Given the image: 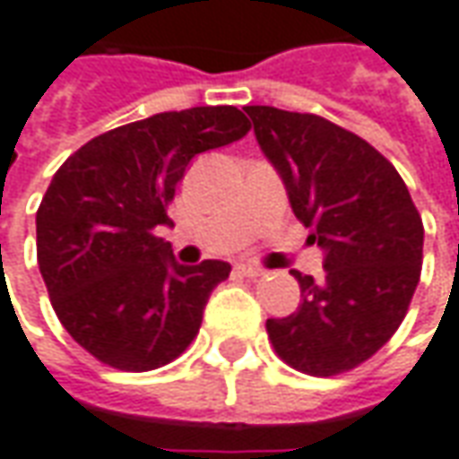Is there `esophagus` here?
Wrapping results in <instances>:
<instances>
[{"label": "esophagus", "mask_w": 459, "mask_h": 459, "mask_svg": "<svg viewBox=\"0 0 459 459\" xmlns=\"http://www.w3.org/2000/svg\"><path fill=\"white\" fill-rule=\"evenodd\" d=\"M236 272L244 274V277H262V274H267V269H262L259 264H249V262L236 264Z\"/></svg>", "instance_id": "1"}]
</instances>
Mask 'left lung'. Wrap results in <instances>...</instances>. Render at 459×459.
Wrapping results in <instances>:
<instances>
[{
    "label": "left lung",
    "instance_id": "1",
    "mask_svg": "<svg viewBox=\"0 0 459 459\" xmlns=\"http://www.w3.org/2000/svg\"><path fill=\"white\" fill-rule=\"evenodd\" d=\"M244 110L308 241L326 251L321 282L292 269L303 300L269 318V342L306 375L349 372L406 318L421 277V215L395 167L351 130L310 112Z\"/></svg>",
    "mask_w": 459,
    "mask_h": 459
}]
</instances>
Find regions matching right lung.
I'll return each mask as SVG.
<instances>
[{"instance_id": "obj_1", "label": "right lung", "mask_w": 459, "mask_h": 459, "mask_svg": "<svg viewBox=\"0 0 459 459\" xmlns=\"http://www.w3.org/2000/svg\"><path fill=\"white\" fill-rule=\"evenodd\" d=\"M230 105L159 112L108 130L61 164L35 215L38 264L71 339L128 372L169 365L190 347L229 262L185 267L156 236L197 153L249 133Z\"/></svg>"}]
</instances>
